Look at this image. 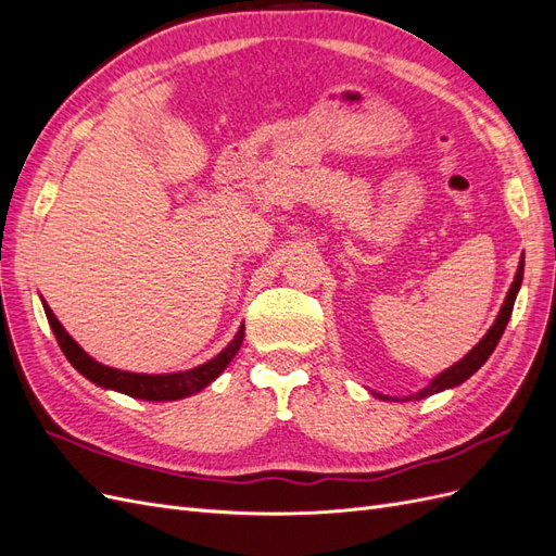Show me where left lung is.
<instances>
[{"label": "left lung", "instance_id": "left-lung-1", "mask_svg": "<svg viewBox=\"0 0 556 556\" xmlns=\"http://www.w3.org/2000/svg\"><path fill=\"white\" fill-rule=\"evenodd\" d=\"M522 275H525V256H522V261H519L517 275H515V281L510 283V291L506 295L504 307H501V312H498V316L494 320V326L488 330V334L482 337L480 342L473 346V351H469L467 355H464L457 365H453L451 369H445L443 374H439L432 383H429L425 390H420L418 395H416V400L434 395V392H441L445 388H455V386L467 381L471 374H476L482 365H485V361L492 355V351L496 349L501 334H504V330L508 326V318L513 314V304H515L517 291H519V286H522ZM379 397H383V395H379ZM383 400H388V397H383ZM406 400H414V397H406Z\"/></svg>", "mask_w": 556, "mask_h": 556}]
</instances>
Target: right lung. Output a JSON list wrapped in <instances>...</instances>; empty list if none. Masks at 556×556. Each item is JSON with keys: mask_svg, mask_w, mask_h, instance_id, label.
Wrapping results in <instances>:
<instances>
[{"mask_svg": "<svg viewBox=\"0 0 556 556\" xmlns=\"http://www.w3.org/2000/svg\"><path fill=\"white\" fill-rule=\"evenodd\" d=\"M43 309L48 316V324L55 332L58 344L62 349V353L66 355V361L74 365L83 376H87L89 381L101 386V388H113L117 392H124V395L136 397V400H148V402H170V400H182L193 395V392L203 390L205 386H210L217 376L226 369V365L236 357V353L242 346L244 339V326L240 328V332L236 334V339L217 355L212 357L210 363L189 369V371H177V374H131V371H119L113 367H105L97 361H92L74 339L68 337V332L60 326V320L55 318V314L50 312L48 304L43 302Z\"/></svg>", "mask_w": 556, "mask_h": 556, "instance_id": "add662e5", "label": "right lung"}]
</instances>
